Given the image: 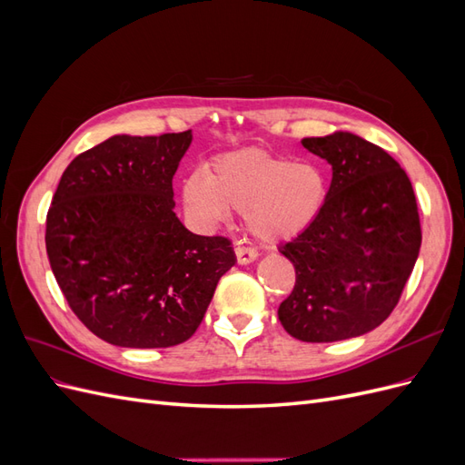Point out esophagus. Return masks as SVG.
Masks as SVG:
<instances>
[{
	"label": "esophagus",
	"mask_w": 465,
	"mask_h": 465,
	"mask_svg": "<svg viewBox=\"0 0 465 465\" xmlns=\"http://www.w3.org/2000/svg\"><path fill=\"white\" fill-rule=\"evenodd\" d=\"M234 254H236L238 263H250V262H254L258 258V252L254 248H248V246H242V244H238L234 248Z\"/></svg>",
	"instance_id": "obj_1"
}]
</instances>
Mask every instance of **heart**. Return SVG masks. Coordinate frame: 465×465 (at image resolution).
I'll use <instances>...</instances> for the list:
<instances>
[{"mask_svg":"<svg viewBox=\"0 0 465 465\" xmlns=\"http://www.w3.org/2000/svg\"><path fill=\"white\" fill-rule=\"evenodd\" d=\"M182 192L195 217L219 223L227 209L244 211L246 227L258 241L279 242L297 236L318 217L328 184L316 164L244 149L211 163L205 178H186Z\"/></svg>","mask_w":465,"mask_h":465,"instance_id":"b5f03b06","label":"heart"}]
</instances>
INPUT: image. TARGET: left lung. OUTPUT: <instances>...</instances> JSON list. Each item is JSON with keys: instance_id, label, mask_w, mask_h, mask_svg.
I'll list each match as a JSON object with an SVG mask.
<instances>
[{"instance_id": "8db88e82", "label": "left lung", "mask_w": 465, "mask_h": 465, "mask_svg": "<svg viewBox=\"0 0 465 465\" xmlns=\"http://www.w3.org/2000/svg\"><path fill=\"white\" fill-rule=\"evenodd\" d=\"M302 145L333 176L318 217L279 248L297 279L277 314L301 341H341L380 326L400 302L420 248L417 200L400 163L367 139L337 132Z\"/></svg>"}]
</instances>
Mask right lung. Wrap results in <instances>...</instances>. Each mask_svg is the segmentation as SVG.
Listing matches in <instances>:
<instances>
[{"label":"right lung","mask_w":465,"mask_h":465,"mask_svg":"<svg viewBox=\"0 0 465 465\" xmlns=\"http://www.w3.org/2000/svg\"><path fill=\"white\" fill-rule=\"evenodd\" d=\"M192 134L114 135L69 163L46 215V252L69 308L101 340L153 349L200 328L231 241L190 232L173 178Z\"/></svg>","instance_id":"1"}]
</instances>
